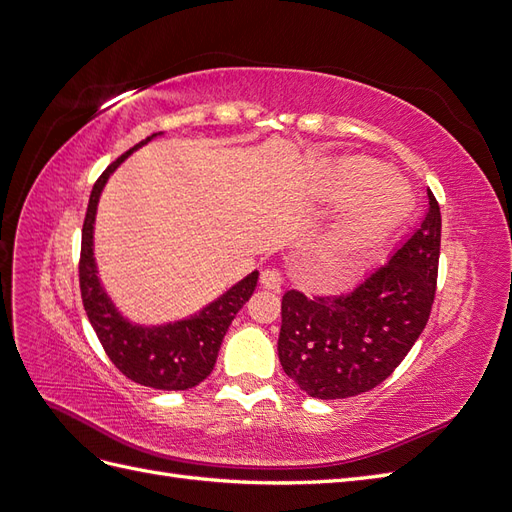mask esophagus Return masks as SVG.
Listing matches in <instances>:
<instances>
[{"instance_id": "34e87169", "label": "esophagus", "mask_w": 512, "mask_h": 512, "mask_svg": "<svg viewBox=\"0 0 512 512\" xmlns=\"http://www.w3.org/2000/svg\"><path fill=\"white\" fill-rule=\"evenodd\" d=\"M282 284H284V277L280 275V271L265 269V271L260 273V286H262V288L273 290V292H280V290H282Z\"/></svg>"}]
</instances>
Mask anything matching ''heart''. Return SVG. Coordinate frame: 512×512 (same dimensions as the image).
Instances as JSON below:
<instances>
[{"mask_svg": "<svg viewBox=\"0 0 512 512\" xmlns=\"http://www.w3.org/2000/svg\"><path fill=\"white\" fill-rule=\"evenodd\" d=\"M314 183L324 203H344L324 230L322 247L331 275L346 277L382 247L406 218L408 188L378 162L363 156L324 162Z\"/></svg>", "mask_w": 512, "mask_h": 512, "instance_id": "b5f03b06", "label": "heart"}]
</instances>
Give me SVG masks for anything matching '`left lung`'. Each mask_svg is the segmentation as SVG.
Here are the masks:
<instances>
[{"label": "left lung", "instance_id": "1", "mask_svg": "<svg viewBox=\"0 0 512 512\" xmlns=\"http://www.w3.org/2000/svg\"><path fill=\"white\" fill-rule=\"evenodd\" d=\"M440 232V205L429 192L421 226L352 292L316 299L297 290L284 294L277 354L301 391L346 399L393 374L429 320Z\"/></svg>", "mask_w": 512, "mask_h": 512}]
</instances>
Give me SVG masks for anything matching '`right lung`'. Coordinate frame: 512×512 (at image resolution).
<instances>
[{"instance_id": "right-lung-1", "label": "right lung", "mask_w": 512, "mask_h": 512, "mask_svg": "<svg viewBox=\"0 0 512 512\" xmlns=\"http://www.w3.org/2000/svg\"><path fill=\"white\" fill-rule=\"evenodd\" d=\"M158 136H162V132L151 134L134 149L123 153L104 170L94 190H91L81 241V297L102 348L123 376L158 391H188L213 371L230 322L235 320L245 301L252 297L258 271L245 275L235 286L222 292L218 299L188 318L162 324H141L132 322L119 312L98 277V262L94 256L98 203L106 181L111 179L115 170L136 149H141Z\"/></svg>"}]
</instances>
